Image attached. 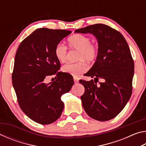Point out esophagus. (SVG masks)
Masks as SVG:
<instances>
[{
  "label": "esophagus",
  "instance_id": "34e87169",
  "mask_svg": "<svg viewBox=\"0 0 146 146\" xmlns=\"http://www.w3.org/2000/svg\"><path fill=\"white\" fill-rule=\"evenodd\" d=\"M73 80H74V82H75V83H77L78 82V79L76 77H73Z\"/></svg>",
  "mask_w": 146,
  "mask_h": 146
}]
</instances>
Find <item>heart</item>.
Returning a JSON list of instances; mask_svg holds the SVG:
<instances>
[{"mask_svg": "<svg viewBox=\"0 0 146 146\" xmlns=\"http://www.w3.org/2000/svg\"><path fill=\"white\" fill-rule=\"evenodd\" d=\"M68 44L70 48L78 49L77 59L80 61L64 64L62 67V71L65 73L77 76L88 70V66L85 60L91 62L97 59L98 46L97 44L91 42V39L88 36L78 33L71 36L68 39ZM67 52V48L60 43L55 46L54 50L55 57L60 62H64L66 60Z\"/></svg>", "mask_w": 146, "mask_h": 146, "instance_id": "obj_1", "label": "heart"}]
</instances>
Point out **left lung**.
Returning <instances> with one entry per match:
<instances>
[{
	"mask_svg": "<svg viewBox=\"0 0 146 146\" xmlns=\"http://www.w3.org/2000/svg\"><path fill=\"white\" fill-rule=\"evenodd\" d=\"M75 33H91L98 40V55L86 76L95 78L80 80L84 86L81 96L86 113L98 121L110 120L119 114L132 94L134 62L123 36L119 31L102 24L78 29ZM103 83L97 85L98 79Z\"/></svg>",
	"mask_w": 146,
	"mask_h": 146,
	"instance_id": "obj_1",
	"label": "left lung"
}]
</instances>
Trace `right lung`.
Here are the masks:
<instances>
[{
    "label": "right lung",
    "instance_id": "add662e5",
    "mask_svg": "<svg viewBox=\"0 0 146 146\" xmlns=\"http://www.w3.org/2000/svg\"><path fill=\"white\" fill-rule=\"evenodd\" d=\"M71 33L64 29L40 28L22 41L15 57L12 83L20 108L32 120L43 125L55 122L64 109L61 96L74 81L71 75L58 71L55 46ZM56 75L53 82L45 78Z\"/></svg>",
    "mask_w": 146,
    "mask_h": 146
}]
</instances>
